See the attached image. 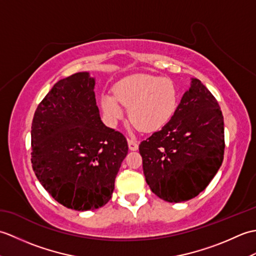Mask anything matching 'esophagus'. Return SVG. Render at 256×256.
<instances>
[{"mask_svg": "<svg viewBox=\"0 0 256 256\" xmlns=\"http://www.w3.org/2000/svg\"><path fill=\"white\" fill-rule=\"evenodd\" d=\"M128 148L131 150H136L138 148V143L135 140L128 138Z\"/></svg>", "mask_w": 256, "mask_h": 256, "instance_id": "1", "label": "esophagus"}]
</instances>
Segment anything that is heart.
Masks as SVG:
<instances>
[{
    "label": "heart",
    "mask_w": 256,
    "mask_h": 256,
    "mask_svg": "<svg viewBox=\"0 0 256 256\" xmlns=\"http://www.w3.org/2000/svg\"><path fill=\"white\" fill-rule=\"evenodd\" d=\"M114 94L101 96V108L108 118L116 121L130 106L135 126L145 132H156L170 121L178 106V90L170 79L136 74L114 86Z\"/></svg>",
    "instance_id": "obj_1"
}]
</instances>
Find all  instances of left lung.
Returning a JSON list of instances; mask_svg holds the SVG:
<instances>
[{"mask_svg": "<svg viewBox=\"0 0 256 256\" xmlns=\"http://www.w3.org/2000/svg\"><path fill=\"white\" fill-rule=\"evenodd\" d=\"M138 150L146 182L157 197L168 202L197 197L224 160V116L216 98L192 78L170 121Z\"/></svg>", "mask_w": 256, "mask_h": 256, "instance_id": "left-lung-1", "label": "left lung"}]
</instances>
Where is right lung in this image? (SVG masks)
<instances>
[{"label": "right lung", "mask_w": 256, "mask_h": 256, "mask_svg": "<svg viewBox=\"0 0 256 256\" xmlns=\"http://www.w3.org/2000/svg\"><path fill=\"white\" fill-rule=\"evenodd\" d=\"M94 86L89 72L59 80L32 123L37 179L59 204L78 211L108 204L128 150L123 134L101 121Z\"/></svg>", "instance_id": "1"}]
</instances>
